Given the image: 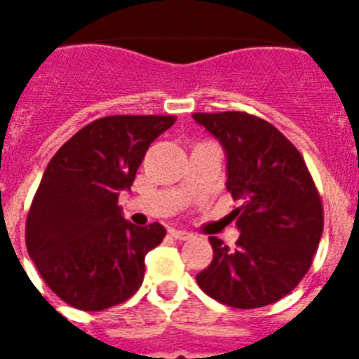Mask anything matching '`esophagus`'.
<instances>
[{
  "label": "esophagus",
  "mask_w": 359,
  "mask_h": 359,
  "mask_svg": "<svg viewBox=\"0 0 359 359\" xmlns=\"http://www.w3.org/2000/svg\"><path fill=\"white\" fill-rule=\"evenodd\" d=\"M169 235L173 236L175 240H190L191 238V233H188V231H180V229H171L169 231Z\"/></svg>",
  "instance_id": "esophagus-1"
}]
</instances>
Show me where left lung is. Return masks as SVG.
<instances>
[{"label":"left lung","mask_w":359,"mask_h":359,"mask_svg":"<svg viewBox=\"0 0 359 359\" xmlns=\"http://www.w3.org/2000/svg\"><path fill=\"white\" fill-rule=\"evenodd\" d=\"M227 154V190L242 201L231 212L240 236L231 250L208 236L214 257L197 285L235 309H257L287 296L311 268L324 229L323 201L292 143L245 111L194 114Z\"/></svg>","instance_id":"obj_1"}]
</instances>
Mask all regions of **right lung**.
Masks as SVG:
<instances>
[{
	"label": "right lung",
	"mask_w": 359,
	"mask_h": 359,
	"mask_svg": "<svg viewBox=\"0 0 359 359\" xmlns=\"http://www.w3.org/2000/svg\"><path fill=\"white\" fill-rule=\"evenodd\" d=\"M173 115H108L78 130L48 163L25 219V245L46 285L69 306L102 311L135 294L145 255L165 236L160 224L135 227L119 191Z\"/></svg>",
	"instance_id": "add662e5"
}]
</instances>
